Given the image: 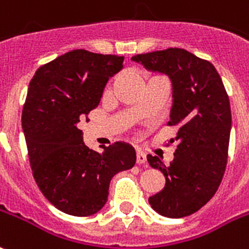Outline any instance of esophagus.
I'll return each mask as SVG.
<instances>
[{
    "label": "esophagus",
    "instance_id": "esophagus-1",
    "mask_svg": "<svg viewBox=\"0 0 249 249\" xmlns=\"http://www.w3.org/2000/svg\"><path fill=\"white\" fill-rule=\"evenodd\" d=\"M137 163L138 164H143L146 163V155L142 151H137Z\"/></svg>",
    "mask_w": 249,
    "mask_h": 249
}]
</instances>
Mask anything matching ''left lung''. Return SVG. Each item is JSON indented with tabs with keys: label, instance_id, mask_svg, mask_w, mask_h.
Segmentation results:
<instances>
[{
	"label": "left lung",
	"instance_id": "8db88e82",
	"mask_svg": "<svg viewBox=\"0 0 249 249\" xmlns=\"http://www.w3.org/2000/svg\"><path fill=\"white\" fill-rule=\"evenodd\" d=\"M132 60L166 74L172 82L167 125L178 128L171 140L178 141V149L170 164L147 155L150 166L166 178L164 188L149 197V204L164 217H187L215 195L225 175L231 130L229 95L213 64L185 49L142 53Z\"/></svg>",
	"mask_w": 249,
	"mask_h": 249
}]
</instances>
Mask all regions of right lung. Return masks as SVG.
Returning a JSON list of instances; mask_svg holds the SVG:
<instances>
[{
	"label": "right lung",
	"mask_w": 249,
	"mask_h": 249,
	"mask_svg": "<svg viewBox=\"0 0 249 249\" xmlns=\"http://www.w3.org/2000/svg\"><path fill=\"white\" fill-rule=\"evenodd\" d=\"M124 57L74 49L36 70L22 112L28 158L37 187L64 213L89 217L107 202L113 176L132 168L136 151L115 142L89 149L78 123L98 107Z\"/></svg>",
	"instance_id": "1"
}]
</instances>
